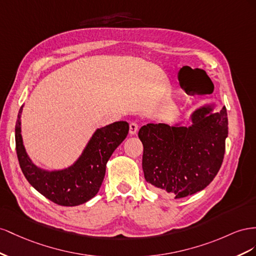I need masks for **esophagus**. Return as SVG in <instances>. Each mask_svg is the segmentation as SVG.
Returning <instances> with one entry per match:
<instances>
[{"label":"esophagus","instance_id":"obj_1","mask_svg":"<svg viewBox=\"0 0 256 256\" xmlns=\"http://www.w3.org/2000/svg\"><path fill=\"white\" fill-rule=\"evenodd\" d=\"M138 130V124L136 122H132L130 124V134L135 135Z\"/></svg>","mask_w":256,"mask_h":256}]
</instances>
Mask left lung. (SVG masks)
I'll return each instance as SVG.
<instances>
[{
    "mask_svg": "<svg viewBox=\"0 0 256 256\" xmlns=\"http://www.w3.org/2000/svg\"><path fill=\"white\" fill-rule=\"evenodd\" d=\"M204 105L190 116L192 124L148 123L138 137L144 146L146 181L163 193L182 198L205 188L220 170L228 135L225 106Z\"/></svg>",
    "mask_w": 256,
    "mask_h": 256,
    "instance_id": "8db88e82",
    "label": "left lung"
}]
</instances>
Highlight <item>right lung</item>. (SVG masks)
<instances>
[{
    "mask_svg": "<svg viewBox=\"0 0 256 256\" xmlns=\"http://www.w3.org/2000/svg\"><path fill=\"white\" fill-rule=\"evenodd\" d=\"M22 108L18 114L14 138L19 165L28 184L60 206H78L93 198L104 180L109 158L128 134V123L118 121L98 128L74 164L63 170H47L36 166L26 151L21 136Z\"/></svg>",
    "mask_w": 256,
    "mask_h": 256,
    "instance_id": "right-lung-1",
    "label": "right lung"
}]
</instances>
